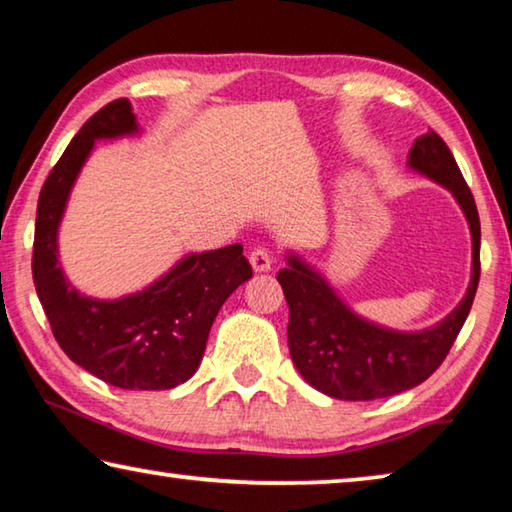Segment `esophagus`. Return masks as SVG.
I'll list each match as a JSON object with an SVG mask.
<instances>
[{
    "label": "esophagus",
    "instance_id": "obj_1",
    "mask_svg": "<svg viewBox=\"0 0 512 512\" xmlns=\"http://www.w3.org/2000/svg\"><path fill=\"white\" fill-rule=\"evenodd\" d=\"M250 266H253V271L255 273H266V271H271V264H273V257H271V253H268L266 248H257V250H253V253H250Z\"/></svg>",
    "mask_w": 512,
    "mask_h": 512
}]
</instances>
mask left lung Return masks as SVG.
<instances>
[{
  "instance_id": "obj_1",
  "label": "left lung",
  "mask_w": 512,
  "mask_h": 512,
  "mask_svg": "<svg viewBox=\"0 0 512 512\" xmlns=\"http://www.w3.org/2000/svg\"><path fill=\"white\" fill-rule=\"evenodd\" d=\"M409 167L447 187L470 223L472 277L452 314L422 332H397L354 314L325 277L298 255L289 253V268L277 273L289 305L291 359L305 381L336 400H379L431 377L452 350L479 287V212L443 137L433 131L420 135L409 151Z\"/></svg>"
}]
</instances>
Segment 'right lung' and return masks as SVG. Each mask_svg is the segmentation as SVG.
<instances>
[{
	"label": "right lung",
	"instance_id": "add662e5",
	"mask_svg": "<svg viewBox=\"0 0 512 512\" xmlns=\"http://www.w3.org/2000/svg\"><path fill=\"white\" fill-rule=\"evenodd\" d=\"M140 131L131 101L117 99L85 121L42 185L33 239V282L63 352L110 386L167 391L201 366L223 302L253 277L241 244L189 253L149 287L117 300L83 296L58 262V228L69 192L97 140Z\"/></svg>",
	"mask_w": 512,
	"mask_h": 512
}]
</instances>
